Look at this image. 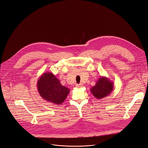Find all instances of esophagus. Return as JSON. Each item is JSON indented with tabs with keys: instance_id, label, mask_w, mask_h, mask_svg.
I'll use <instances>...</instances> for the list:
<instances>
[{
	"instance_id": "obj_1",
	"label": "esophagus",
	"mask_w": 148,
	"mask_h": 148,
	"mask_svg": "<svg viewBox=\"0 0 148 148\" xmlns=\"http://www.w3.org/2000/svg\"><path fill=\"white\" fill-rule=\"evenodd\" d=\"M76 87H77V88H81L83 87V85H82L81 84H77V85H76Z\"/></svg>"
}]
</instances>
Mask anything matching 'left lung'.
Segmentation results:
<instances>
[{
  "label": "left lung",
  "mask_w": 148,
  "mask_h": 148,
  "mask_svg": "<svg viewBox=\"0 0 148 148\" xmlns=\"http://www.w3.org/2000/svg\"><path fill=\"white\" fill-rule=\"evenodd\" d=\"M114 83L106 77H101L98 79L95 86L90 89V91L95 98L102 99L108 96L113 90Z\"/></svg>",
  "instance_id": "obj_1"
}]
</instances>
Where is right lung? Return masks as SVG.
Wrapping results in <instances>:
<instances>
[{
  "mask_svg": "<svg viewBox=\"0 0 148 148\" xmlns=\"http://www.w3.org/2000/svg\"><path fill=\"white\" fill-rule=\"evenodd\" d=\"M37 89L40 97L54 105L62 104L70 92V90L62 85L52 73H43L38 80Z\"/></svg>",
  "mask_w": 148,
  "mask_h": 148,
  "instance_id": "right-lung-1",
  "label": "right lung"
}]
</instances>
